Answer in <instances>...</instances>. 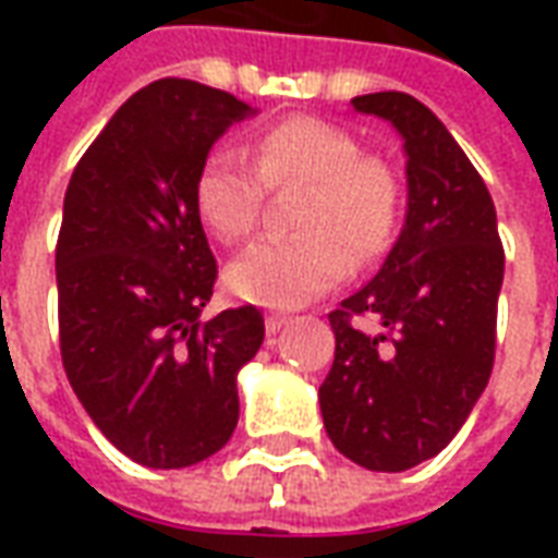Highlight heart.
Here are the masks:
<instances>
[{
	"mask_svg": "<svg viewBox=\"0 0 558 558\" xmlns=\"http://www.w3.org/2000/svg\"><path fill=\"white\" fill-rule=\"evenodd\" d=\"M256 295V302L259 304H275V302H304V299H311V290H290V292H271V290H259L254 287L251 290Z\"/></svg>",
	"mask_w": 558,
	"mask_h": 558,
	"instance_id": "heart-1",
	"label": "heart"
}]
</instances>
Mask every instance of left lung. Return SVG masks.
I'll return each instance as SVG.
<instances>
[{"label":"left lung","mask_w":558,"mask_h":558,"mask_svg":"<svg viewBox=\"0 0 558 558\" xmlns=\"http://www.w3.org/2000/svg\"><path fill=\"white\" fill-rule=\"evenodd\" d=\"M251 107L194 80L134 92L71 175L56 244L68 383L110 442L184 469L230 442L239 371L263 347L254 304L211 307L218 263L199 220L211 146Z\"/></svg>","instance_id":"8db88e82"}]
</instances>
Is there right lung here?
I'll use <instances>...</instances> for the list:
<instances>
[{
	"mask_svg": "<svg viewBox=\"0 0 558 558\" xmlns=\"http://www.w3.org/2000/svg\"><path fill=\"white\" fill-rule=\"evenodd\" d=\"M352 110L400 131L410 203L386 263L328 316L319 410L340 454L403 472L439 454L487 388L505 254L487 187L427 107L376 92Z\"/></svg>",
	"mask_w": 558,
	"mask_h": 558,
	"instance_id": "obj_1",
	"label": "right lung"
}]
</instances>
